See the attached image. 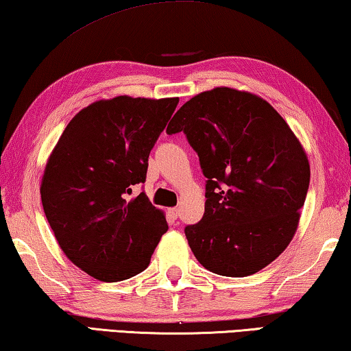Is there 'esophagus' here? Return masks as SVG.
<instances>
[{
  "label": "esophagus",
  "instance_id": "obj_1",
  "mask_svg": "<svg viewBox=\"0 0 351 351\" xmlns=\"http://www.w3.org/2000/svg\"><path fill=\"white\" fill-rule=\"evenodd\" d=\"M169 216L171 219H176L178 216H180V209H178V208H170L169 209Z\"/></svg>",
  "mask_w": 351,
  "mask_h": 351
}]
</instances>
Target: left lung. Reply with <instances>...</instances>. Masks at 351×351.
<instances>
[{
    "label": "left lung",
    "mask_w": 351,
    "mask_h": 351,
    "mask_svg": "<svg viewBox=\"0 0 351 351\" xmlns=\"http://www.w3.org/2000/svg\"><path fill=\"white\" fill-rule=\"evenodd\" d=\"M178 132L206 178L205 214L184 228L195 258L228 277L263 269L295 237L309 189L300 140L268 102L232 88L187 101L167 128Z\"/></svg>",
    "instance_id": "left-lung-1"
}]
</instances>
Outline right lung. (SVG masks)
<instances>
[{"instance_id":"1","label":"right lung","mask_w":351,"mask_h":351,"mask_svg":"<svg viewBox=\"0 0 351 351\" xmlns=\"http://www.w3.org/2000/svg\"><path fill=\"white\" fill-rule=\"evenodd\" d=\"M178 97L118 96L78 112L56 143L40 184L56 241L94 279L118 282L148 268L167 221L145 192L148 158Z\"/></svg>"}]
</instances>
